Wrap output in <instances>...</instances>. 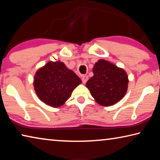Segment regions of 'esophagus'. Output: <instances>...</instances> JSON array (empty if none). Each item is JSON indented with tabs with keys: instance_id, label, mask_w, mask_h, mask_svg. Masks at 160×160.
Listing matches in <instances>:
<instances>
[{
	"instance_id": "1",
	"label": "esophagus",
	"mask_w": 160,
	"mask_h": 160,
	"mask_svg": "<svg viewBox=\"0 0 160 160\" xmlns=\"http://www.w3.org/2000/svg\"><path fill=\"white\" fill-rule=\"evenodd\" d=\"M88 79H89V77L88 75H82V81L84 84L87 82V81L88 80Z\"/></svg>"
}]
</instances>
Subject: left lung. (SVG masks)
Listing matches in <instances>:
<instances>
[{"mask_svg":"<svg viewBox=\"0 0 160 160\" xmlns=\"http://www.w3.org/2000/svg\"><path fill=\"white\" fill-rule=\"evenodd\" d=\"M94 75L86 83L91 95L102 106H112L123 98L128 88L126 72L110 62L99 60L93 68Z\"/></svg>","mask_w":160,"mask_h":160,"instance_id":"1","label":"left lung"}]
</instances>
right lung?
<instances>
[{
  "label": "right lung",
  "mask_w": 160,
  "mask_h": 160,
  "mask_svg": "<svg viewBox=\"0 0 160 160\" xmlns=\"http://www.w3.org/2000/svg\"><path fill=\"white\" fill-rule=\"evenodd\" d=\"M81 82L78 75L63 63L50 61L37 71L34 87L41 101L52 107H58L70 98Z\"/></svg>",
  "instance_id": "right-lung-1"
}]
</instances>
